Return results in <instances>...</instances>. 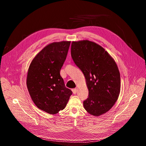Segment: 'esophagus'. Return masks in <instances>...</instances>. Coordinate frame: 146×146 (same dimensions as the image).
Wrapping results in <instances>:
<instances>
[{
  "instance_id": "esophagus-1",
  "label": "esophagus",
  "mask_w": 146,
  "mask_h": 146,
  "mask_svg": "<svg viewBox=\"0 0 146 146\" xmlns=\"http://www.w3.org/2000/svg\"><path fill=\"white\" fill-rule=\"evenodd\" d=\"M72 92H73V94H76V93L78 92V89L77 88H74V89H73L72 90Z\"/></svg>"
}]
</instances>
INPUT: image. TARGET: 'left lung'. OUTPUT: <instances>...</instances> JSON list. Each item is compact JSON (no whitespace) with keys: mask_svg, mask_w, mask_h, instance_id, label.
I'll list each match as a JSON object with an SVG mask.
<instances>
[{"mask_svg":"<svg viewBox=\"0 0 146 146\" xmlns=\"http://www.w3.org/2000/svg\"><path fill=\"white\" fill-rule=\"evenodd\" d=\"M71 54L84 73L88 90L84 109L95 116L106 113L120 93V73L115 60L101 45L88 40L73 41Z\"/></svg>","mask_w":146,"mask_h":146,"instance_id":"1","label":"left lung"}]
</instances>
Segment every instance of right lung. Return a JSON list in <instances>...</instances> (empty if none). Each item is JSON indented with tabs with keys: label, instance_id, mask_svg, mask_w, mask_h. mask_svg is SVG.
<instances>
[{
	"label": "right lung",
	"instance_id": "right-lung-1",
	"mask_svg": "<svg viewBox=\"0 0 146 146\" xmlns=\"http://www.w3.org/2000/svg\"><path fill=\"white\" fill-rule=\"evenodd\" d=\"M70 42H55L45 46L28 70L27 86L31 100L37 108L49 114L64 109L72 94L60 75Z\"/></svg>",
	"mask_w": 146,
	"mask_h": 146
}]
</instances>
